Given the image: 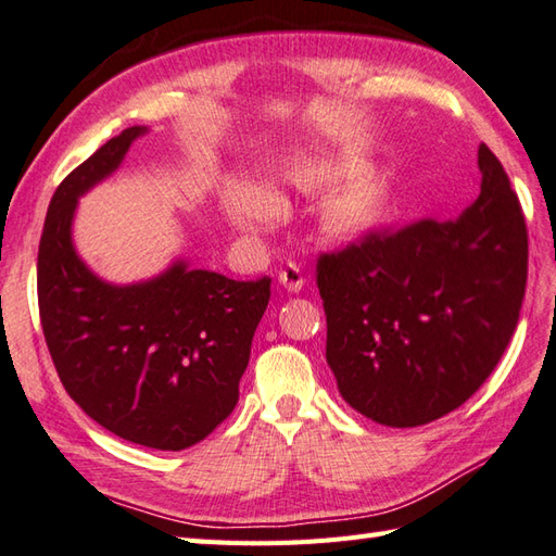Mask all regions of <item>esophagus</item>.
<instances>
[{"label": "esophagus", "instance_id": "esophagus-1", "mask_svg": "<svg viewBox=\"0 0 556 556\" xmlns=\"http://www.w3.org/2000/svg\"><path fill=\"white\" fill-rule=\"evenodd\" d=\"M278 280L282 288H288L290 292H300L302 286H304V276H302V268L298 264H288L286 268H280L278 274Z\"/></svg>", "mask_w": 556, "mask_h": 556}]
</instances>
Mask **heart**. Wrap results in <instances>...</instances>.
I'll return each mask as SVG.
<instances>
[{
    "label": "heart",
    "instance_id": "b5f03b06",
    "mask_svg": "<svg viewBox=\"0 0 556 556\" xmlns=\"http://www.w3.org/2000/svg\"><path fill=\"white\" fill-rule=\"evenodd\" d=\"M350 170H352L350 162H328L309 170V180L332 182L342 178L344 174H350ZM388 202H390L388 185L378 176L374 174L356 176L330 200L326 208L328 230L342 238L356 236V232L378 224L380 216L386 214ZM224 212L230 218L232 226H238L242 230H254L262 224H266V218L270 216V202L252 188L232 185V188H228L224 194Z\"/></svg>",
    "mask_w": 556,
    "mask_h": 556
}]
</instances>
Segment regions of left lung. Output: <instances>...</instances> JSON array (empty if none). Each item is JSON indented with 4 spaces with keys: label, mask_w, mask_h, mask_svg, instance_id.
<instances>
[{
    "label": "left lung",
    "mask_w": 556,
    "mask_h": 556,
    "mask_svg": "<svg viewBox=\"0 0 556 556\" xmlns=\"http://www.w3.org/2000/svg\"><path fill=\"white\" fill-rule=\"evenodd\" d=\"M478 168L480 192L456 220L371 230L318 254L328 366L342 400L376 424L414 428L454 412L519 324L526 218L488 144Z\"/></svg>",
    "instance_id": "left-lung-1"
}]
</instances>
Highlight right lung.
Here are the masks:
<instances>
[{"instance_id": "1", "label": "right lung", "mask_w": 556, "mask_h": 556, "mask_svg": "<svg viewBox=\"0 0 556 556\" xmlns=\"http://www.w3.org/2000/svg\"><path fill=\"white\" fill-rule=\"evenodd\" d=\"M144 128H126L61 180L37 252V304L71 400L109 433L178 452L202 442L238 404L270 278L230 280L176 262L138 286H109L71 240L78 197L114 174Z\"/></svg>"}]
</instances>
